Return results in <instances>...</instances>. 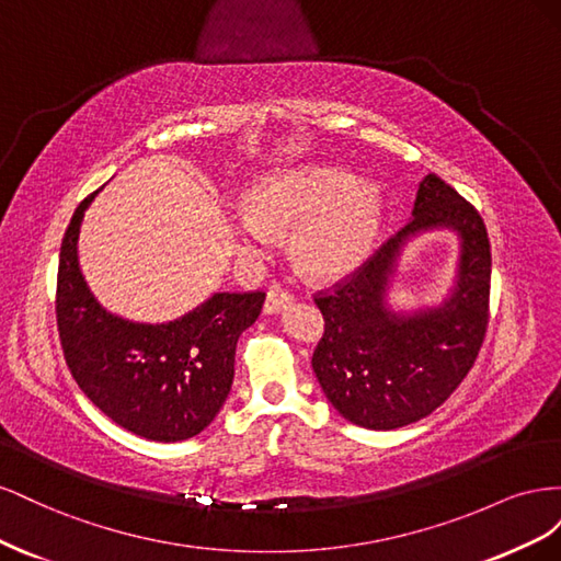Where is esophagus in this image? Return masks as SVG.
I'll return each mask as SVG.
<instances>
[{"instance_id":"esophagus-1","label":"esophagus","mask_w":561,"mask_h":561,"mask_svg":"<svg viewBox=\"0 0 561 561\" xmlns=\"http://www.w3.org/2000/svg\"><path fill=\"white\" fill-rule=\"evenodd\" d=\"M293 293L285 290L280 285H271L268 293H266V301H264V313H278L280 309L290 307L293 304Z\"/></svg>"}]
</instances>
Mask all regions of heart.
I'll return each instance as SVG.
<instances>
[{
	"mask_svg": "<svg viewBox=\"0 0 561 561\" xmlns=\"http://www.w3.org/2000/svg\"><path fill=\"white\" fill-rule=\"evenodd\" d=\"M379 190L351 180L342 168L299 165L260 180L248 206L231 217V231L248 252L274 245V231H293V260L304 274L330 278L360 262L377 233Z\"/></svg>",
	"mask_w": 561,
	"mask_h": 561,
	"instance_id": "heart-1",
	"label": "heart"
}]
</instances>
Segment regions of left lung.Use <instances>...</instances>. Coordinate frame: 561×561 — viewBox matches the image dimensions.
<instances>
[{
	"instance_id": "left-lung-1",
	"label": "left lung",
	"mask_w": 561,
	"mask_h": 561,
	"mask_svg": "<svg viewBox=\"0 0 561 561\" xmlns=\"http://www.w3.org/2000/svg\"><path fill=\"white\" fill-rule=\"evenodd\" d=\"M451 228L462 241L453 295L437 310L396 314L385 293L403 243ZM491 248L480 213L437 175L419 184L412 219L313 301L325 334L313 371L334 410L355 426L393 431L435 412L466 379L489 325Z\"/></svg>"
}]
</instances>
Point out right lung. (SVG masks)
Returning <instances> with one entry per match:
<instances>
[{"label":"right lung","mask_w":561,"mask_h":561,"mask_svg":"<svg viewBox=\"0 0 561 561\" xmlns=\"http://www.w3.org/2000/svg\"><path fill=\"white\" fill-rule=\"evenodd\" d=\"M95 194L79 203L60 245L56 318L65 363L118 426L154 443H180L222 410L236 342L257 320L266 295L215 293L161 325L112 316L91 295L77 257L81 219Z\"/></svg>","instance_id":"add662e5"}]
</instances>
